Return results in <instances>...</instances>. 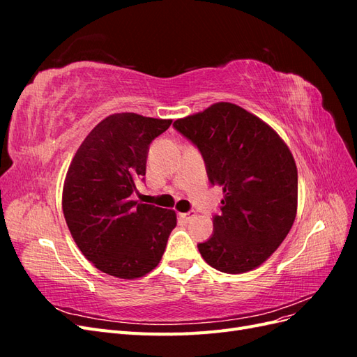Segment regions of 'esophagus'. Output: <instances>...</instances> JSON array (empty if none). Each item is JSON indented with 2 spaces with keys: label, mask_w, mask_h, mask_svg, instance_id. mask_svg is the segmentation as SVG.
Segmentation results:
<instances>
[{
  "label": "esophagus",
  "mask_w": 357,
  "mask_h": 357,
  "mask_svg": "<svg viewBox=\"0 0 357 357\" xmlns=\"http://www.w3.org/2000/svg\"><path fill=\"white\" fill-rule=\"evenodd\" d=\"M192 218H193V213H180V214H178V219H180L183 223H188Z\"/></svg>",
  "instance_id": "34e87169"
}]
</instances>
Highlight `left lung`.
I'll return each mask as SVG.
<instances>
[{"instance_id":"obj_1","label":"left lung","mask_w":357,"mask_h":357,"mask_svg":"<svg viewBox=\"0 0 357 357\" xmlns=\"http://www.w3.org/2000/svg\"><path fill=\"white\" fill-rule=\"evenodd\" d=\"M177 131L198 147L211 185L222 186L213 235L198 244L218 271L241 274L262 265L296 218L298 169L271 126L231 102L178 119Z\"/></svg>"}]
</instances>
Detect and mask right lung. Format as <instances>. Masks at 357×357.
<instances>
[{
  "mask_svg": "<svg viewBox=\"0 0 357 357\" xmlns=\"http://www.w3.org/2000/svg\"><path fill=\"white\" fill-rule=\"evenodd\" d=\"M172 121L116 113L96 125L79 147L62 192L73 238L100 271L143 277L159 264L176 211L131 199L144 180L149 146Z\"/></svg>",
  "mask_w": 357,
  "mask_h": 357,
  "instance_id": "right-lung-1",
  "label": "right lung"
}]
</instances>
